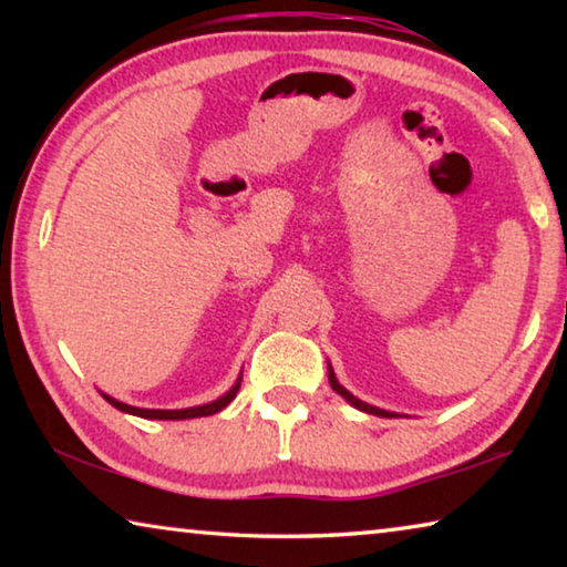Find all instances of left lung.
Masks as SVG:
<instances>
[{
    "label": "left lung",
    "mask_w": 567,
    "mask_h": 567,
    "mask_svg": "<svg viewBox=\"0 0 567 567\" xmlns=\"http://www.w3.org/2000/svg\"><path fill=\"white\" fill-rule=\"evenodd\" d=\"M328 372H330V375H328V378H330V385H332V390H334V392H338V395H342L344 400H348L352 408H358V410H362V412H370V415H380V417H395V415H392V412H388V410L372 408V405H368V402H362V400H358V398H354V395H352V392H348V390H344V388L340 385V382H338V378H334V372H332V368H328Z\"/></svg>",
    "instance_id": "8db88e82"
}]
</instances>
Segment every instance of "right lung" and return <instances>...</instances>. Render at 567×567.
<instances>
[{"mask_svg":"<svg viewBox=\"0 0 567 567\" xmlns=\"http://www.w3.org/2000/svg\"><path fill=\"white\" fill-rule=\"evenodd\" d=\"M239 382H243V378H237L235 385L229 388L223 398L207 402V405L185 408V410H147V408H132V405H124V402L114 400V398H110V395H104V392H102V398L107 400L112 408H117V410H122V412H130V415H137V417H147V420H189V417H207V415H215V412L227 408L229 402H233L235 395H237Z\"/></svg>","mask_w":567,"mask_h":567,"instance_id":"add662e5","label":"right lung"}]
</instances>
